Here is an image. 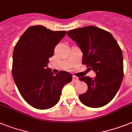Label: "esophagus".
Listing matches in <instances>:
<instances>
[{"instance_id":"obj_1","label":"esophagus","mask_w":132,"mask_h":132,"mask_svg":"<svg viewBox=\"0 0 132 132\" xmlns=\"http://www.w3.org/2000/svg\"><path fill=\"white\" fill-rule=\"evenodd\" d=\"M72 80L73 82H78V81H79V80H78V78L76 77V76H72Z\"/></svg>"}]
</instances>
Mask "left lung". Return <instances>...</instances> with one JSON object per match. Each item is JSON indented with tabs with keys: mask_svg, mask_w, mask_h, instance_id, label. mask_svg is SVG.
<instances>
[{
	"mask_svg": "<svg viewBox=\"0 0 132 132\" xmlns=\"http://www.w3.org/2000/svg\"><path fill=\"white\" fill-rule=\"evenodd\" d=\"M83 54L82 64L96 73V77H80L88 90L79 95L85 105L98 108L112 100L119 90L123 76L122 52L117 41L107 31L87 26L68 31Z\"/></svg>",
	"mask_w": 132,
	"mask_h": 132,
	"instance_id": "left-lung-1",
	"label": "left lung"
}]
</instances>
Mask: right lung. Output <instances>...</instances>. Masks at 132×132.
<instances>
[{"label": "right lung", "instance_id": "right-lung-1", "mask_svg": "<svg viewBox=\"0 0 132 132\" xmlns=\"http://www.w3.org/2000/svg\"><path fill=\"white\" fill-rule=\"evenodd\" d=\"M66 34L42 25L29 27L20 37L13 51L12 75L20 94L31 107L47 109L59 101L64 85L72 80L70 73L54 75L46 68L54 48Z\"/></svg>", "mask_w": 132, "mask_h": 132}]
</instances>
